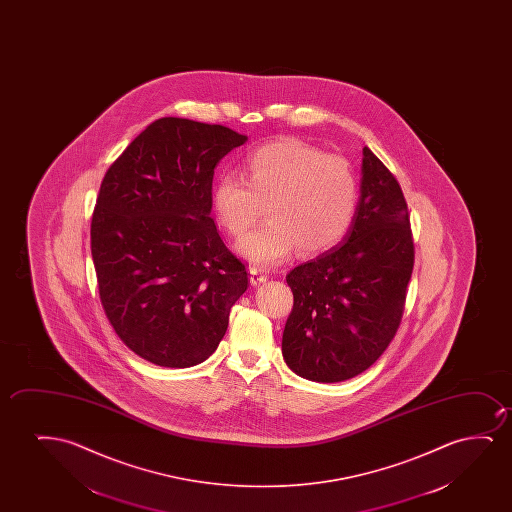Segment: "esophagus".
Masks as SVG:
<instances>
[{
    "label": "esophagus",
    "mask_w": 512,
    "mask_h": 512,
    "mask_svg": "<svg viewBox=\"0 0 512 512\" xmlns=\"http://www.w3.org/2000/svg\"><path fill=\"white\" fill-rule=\"evenodd\" d=\"M267 280V274L259 269V267H250V281H252V285H260V283H264Z\"/></svg>",
    "instance_id": "1"
}]
</instances>
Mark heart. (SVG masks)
<instances>
[{"label":"heart","mask_w":512,"mask_h":512,"mask_svg":"<svg viewBox=\"0 0 512 512\" xmlns=\"http://www.w3.org/2000/svg\"><path fill=\"white\" fill-rule=\"evenodd\" d=\"M211 204L218 225L234 238L245 234L266 206L269 220L239 239L236 248L253 264L271 267L297 246L313 255L343 241L357 213V176L343 157L287 138L248 155L243 178L222 176Z\"/></svg>","instance_id":"heart-1"}]
</instances>
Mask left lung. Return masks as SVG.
<instances>
[{
    "instance_id": "1",
    "label": "left lung",
    "mask_w": 512,
    "mask_h": 512,
    "mask_svg": "<svg viewBox=\"0 0 512 512\" xmlns=\"http://www.w3.org/2000/svg\"><path fill=\"white\" fill-rule=\"evenodd\" d=\"M413 266L402 189L364 147L357 213L343 243L287 274L294 308L281 351L288 367L318 383L369 369L399 329Z\"/></svg>"
}]
</instances>
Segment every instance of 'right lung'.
<instances>
[{
    "label": "right lung",
    "mask_w": 512,
    "mask_h": 512,
    "mask_svg": "<svg viewBox=\"0 0 512 512\" xmlns=\"http://www.w3.org/2000/svg\"><path fill=\"white\" fill-rule=\"evenodd\" d=\"M246 140L229 127L164 117L101 182L91 222L99 297L117 336L152 364L204 362L248 288L245 264L210 217L215 168Z\"/></svg>",
    "instance_id": "1"
}]
</instances>
